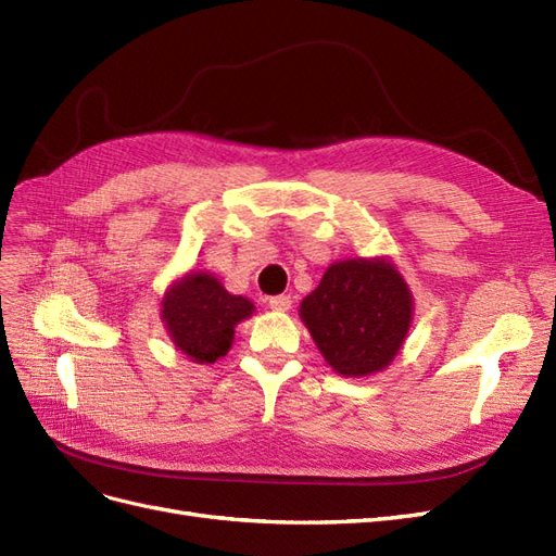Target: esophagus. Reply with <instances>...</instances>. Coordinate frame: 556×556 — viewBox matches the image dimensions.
<instances>
[{
    "instance_id": "1",
    "label": "esophagus",
    "mask_w": 556,
    "mask_h": 556,
    "mask_svg": "<svg viewBox=\"0 0 556 556\" xmlns=\"http://www.w3.org/2000/svg\"><path fill=\"white\" fill-rule=\"evenodd\" d=\"M267 304H270V309H277V312H289V309H291V304H293V300H291V295L281 293V295H273L270 300H267Z\"/></svg>"
}]
</instances>
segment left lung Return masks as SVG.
<instances>
[{"label":"left lung","mask_w":556,"mask_h":556,"mask_svg":"<svg viewBox=\"0 0 556 556\" xmlns=\"http://www.w3.org/2000/svg\"><path fill=\"white\" fill-rule=\"evenodd\" d=\"M414 312L402 275L388 261L330 265L300 316L328 365L342 376H367L397 355Z\"/></svg>","instance_id":"1"}]
</instances>
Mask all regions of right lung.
Masks as SVG:
<instances>
[{
  "label": "right lung",
  "instance_id": "obj_1",
  "mask_svg": "<svg viewBox=\"0 0 556 556\" xmlns=\"http://www.w3.org/2000/svg\"><path fill=\"white\" fill-rule=\"evenodd\" d=\"M254 304L230 295L210 275H187L164 300V320L175 346L195 363H214L230 349L236 326L252 316Z\"/></svg>",
  "mask_w": 556,
  "mask_h": 556
}]
</instances>
